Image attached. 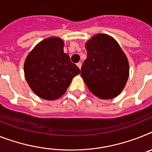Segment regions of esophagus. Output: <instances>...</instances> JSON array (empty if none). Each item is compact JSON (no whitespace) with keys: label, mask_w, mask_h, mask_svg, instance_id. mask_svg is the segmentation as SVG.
Here are the masks:
<instances>
[{"label":"esophagus","mask_w":152,"mask_h":152,"mask_svg":"<svg viewBox=\"0 0 152 152\" xmlns=\"http://www.w3.org/2000/svg\"><path fill=\"white\" fill-rule=\"evenodd\" d=\"M76 65H77V66H78L79 68L81 69V66H82V63H81V62H79Z\"/></svg>","instance_id":"34e87169"}]
</instances>
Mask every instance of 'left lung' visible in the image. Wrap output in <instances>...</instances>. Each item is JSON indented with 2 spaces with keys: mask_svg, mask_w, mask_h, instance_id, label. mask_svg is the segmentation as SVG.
I'll return each mask as SVG.
<instances>
[{
  "mask_svg": "<svg viewBox=\"0 0 152 152\" xmlns=\"http://www.w3.org/2000/svg\"><path fill=\"white\" fill-rule=\"evenodd\" d=\"M87 57L81 76L90 91L101 99H111L121 94L127 83L129 66L125 54L112 37L94 35L86 43Z\"/></svg>",
  "mask_w": 152,
  "mask_h": 152,
  "instance_id": "8db88e82",
  "label": "left lung"
}]
</instances>
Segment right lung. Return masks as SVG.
<instances>
[{"instance_id":"1","label":"right lung","mask_w":152,"mask_h":152,"mask_svg":"<svg viewBox=\"0 0 152 152\" xmlns=\"http://www.w3.org/2000/svg\"><path fill=\"white\" fill-rule=\"evenodd\" d=\"M64 42L51 37L37 45L27 56L24 66L27 82L39 97L53 100L66 93L80 70L63 52Z\"/></svg>"}]
</instances>
